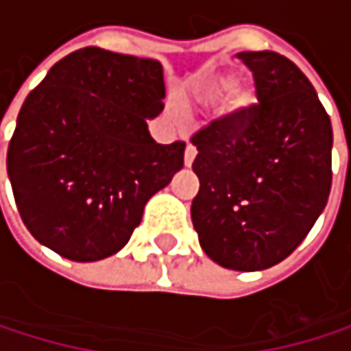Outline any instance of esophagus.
<instances>
[{"instance_id": "1", "label": "esophagus", "mask_w": 351, "mask_h": 351, "mask_svg": "<svg viewBox=\"0 0 351 351\" xmlns=\"http://www.w3.org/2000/svg\"><path fill=\"white\" fill-rule=\"evenodd\" d=\"M195 156H197L195 147H193V145H187V149H185V166H187V168H189V166L193 164Z\"/></svg>"}]
</instances>
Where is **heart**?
<instances>
[{
    "mask_svg": "<svg viewBox=\"0 0 351 351\" xmlns=\"http://www.w3.org/2000/svg\"><path fill=\"white\" fill-rule=\"evenodd\" d=\"M193 101L204 107H210L221 101L223 115L234 117V122H244L257 107L259 97L252 86L238 84L229 71H217L199 82L193 92Z\"/></svg>",
    "mask_w": 351,
    "mask_h": 351,
    "instance_id": "obj_1",
    "label": "heart"
}]
</instances>
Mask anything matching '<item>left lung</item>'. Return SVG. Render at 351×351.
<instances>
[{
	"label": "left lung",
	"mask_w": 351,
	"mask_h": 351,
	"mask_svg": "<svg viewBox=\"0 0 351 351\" xmlns=\"http://www.w3.org/2000/svg\"><path fill=\"white\" fill-rule=\"evenodd\" d=\"M259 105L195 134L191 221L221 267L261 271L305 240L330 193L332 128L314 86L278 52H240Z\"/></svg>",
	"instance_id": "8db88e82"
}]
</instances>
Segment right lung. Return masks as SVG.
<instances>
[{
    "instance_id": "add662e5",
    "label": "right lung",
    "mask_w": 351,
    "mask_h": 351,
    "mask_svg": "<svg viewBox=\"0 0 351 351\" xmlns=\"http://www.w3.org/2000/svg\"><path fill=\"white\" fill-rule=\"evenodd\" d=\"M164 97L160 60L82 48L25 99L8 177L39 244L80 263L128 244L149 197L183 168L185 143L160 145L147 128Z\"/></svg>"
}]
</instances>
